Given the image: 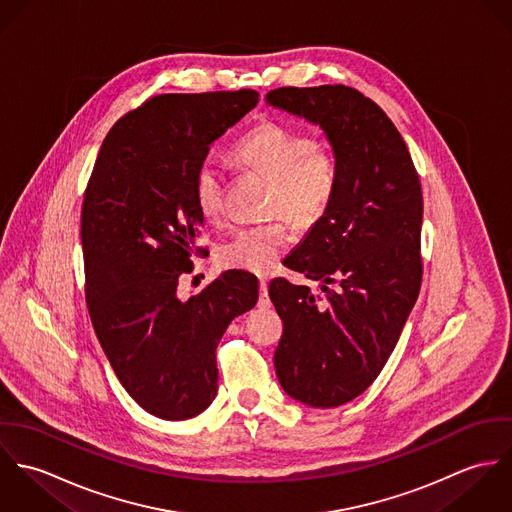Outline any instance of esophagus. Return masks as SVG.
I'll use <instances>...</instances> for the list:
<instances>
[{
	"mask_svg": "<svg viewBox=\"0 0 512 512\" xmlns=\"http://www.w3.org/2000/svg\"><path fill=\"white\" fill-rule=\"evenodd\" d=\"M258 305H260V307H264V309L272 305L270 295H268V284H266V280H260V297H258Z\"/></svg>",
	"mask_w": 512,
	"mask_h": 512,
	"instance_id": "esophagus-1",
	"label": "esophagus"
}]
</instances>
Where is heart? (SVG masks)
Wrapping results in <instances>:
<instances>
[{
  "label": "heart",
  "instance_id": "1",
  "mask_svg": "<svg viewBox=\"0 0 512 512\" xmlns=\"http://www.w3.org/2000/svg\"><path fill=\"white\" fill-rule=\"evenodd\" d=\"M232 157L240 165L272 179V215L282 213L297 224L319 219L331 203L339 167L331 147L315 144L305 132L286 124L264 122L250 130L236 146ZM224 175L215 161L199 165L193 179V201L199 215L209 222L222 217ZM292 244V234L282 219L242 226L219 248L222 266L268 274Z\"/></svg>",
  "mask_w": 512,
  "mask_h": 512
}]
</instances>
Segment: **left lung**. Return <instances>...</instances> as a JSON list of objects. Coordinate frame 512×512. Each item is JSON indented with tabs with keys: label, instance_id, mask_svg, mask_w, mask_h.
<instances>
[{
	"label": "left lung",
	"instance_id": "1",
	"mask_svg": "<svg viewBox=\"0 0 512 512\" xmlns=\"http://www.w3.org/2000/svg\"><path fill=\"white\" fill-rule=\"evenodd\" d=\"M266 102L319 126L339 167L331 203L284 260L323 293L284 278L268 290L284 321L274 355L282 388L335 408L374 382L418 299L420 177L396 126L355 88L286 86Z\"/></svg>",
	"mask_w": 512,
	"mask_h": 512
}]
</instances>
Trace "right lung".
<instances>
[{
  "mask_svg": "<svg viewBox=\"0 0 512 512\" xmlns=\"http://www.w3.org/2000/svg\"><path fill=\"white\" fill-rule=\"evenodd\" d=\"M256 104V90L147 100L108 132L84 193L80 238L96 337L126 392L161 420H189L211 406L217 345L258 301L256 276L242 270L222 272L187 299L177 292L201 252L195 173Z\"/></svg>",
  "mask_w": 512,
  "mask_h": 512,
  "instance_id": "right-lung-1",
  "label": "right lung"
}]
</instances>
